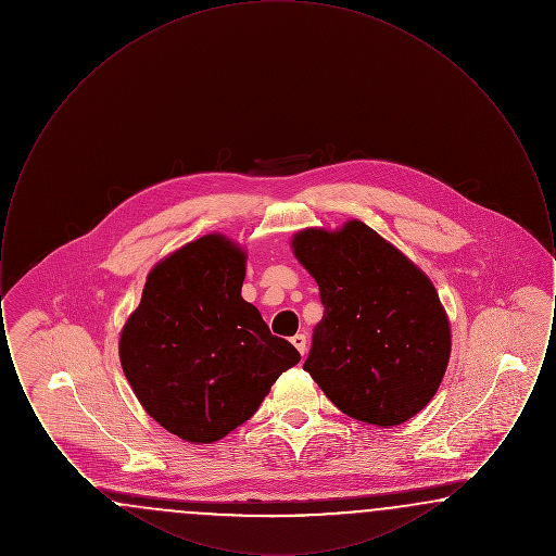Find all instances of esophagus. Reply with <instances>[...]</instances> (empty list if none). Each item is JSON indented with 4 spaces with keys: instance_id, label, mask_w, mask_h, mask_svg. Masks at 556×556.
Returning <instances> with one entry per match:
<instances>
[{
    "instance_id": "34e87169",
    "label": "esophagus",
    "mask_w": 556,
    "mask_h": 556,
    "mask_svg": "<svg viewBox=\"0 0 556 556\" xmlns=\"http://www.w3.org/2000/svg\"><path fill=\"white\" fill-rule=\"evenodd\" d=\"M291 344L295 345V350L304 356L306 354V336L304 333H298L291 338Z\"/></svg>"
}]
</instances>
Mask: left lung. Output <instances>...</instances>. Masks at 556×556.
I'll list each match as a JSON object with an SVG mask.
<instances>
[{
	"mask_svg": "<svg viewBox=\"0 0 556 556\" xmlns=\"http://www.w3.org/2000/svg\"><path fill=\"white\" fill-rule=\"evenodd\" d=\"M317 281L323 320L304 370L348 417L394 427L435 396L448 367L450 320L431 279L363 220L291 238Z\"/></svg>",
	"mask_w": 556,
	"mask_h": 556,
	"instance_id": "1",
	"label": "left lung"
}]
</instances>
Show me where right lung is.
Returning <instances> with one entry per match:
<instances>
[{
  "mask_svg": "<svg viewBox=\"0 0 556 556\" xmlns=\"http://www.w3.org/2000/svg\"><path fill=\"white\" fill-rule=\"evenodd\" d=\"M245 250L208 233L148 273L121 329L118 356L143 410L191 444H212L245 424L283 370L300 363L241 298Z\"/></svg>",
  "mask_w": 556,
  "mask_h": 556,
  "instance_id": "1",
  "label": "right lung"
}]
</instances>
